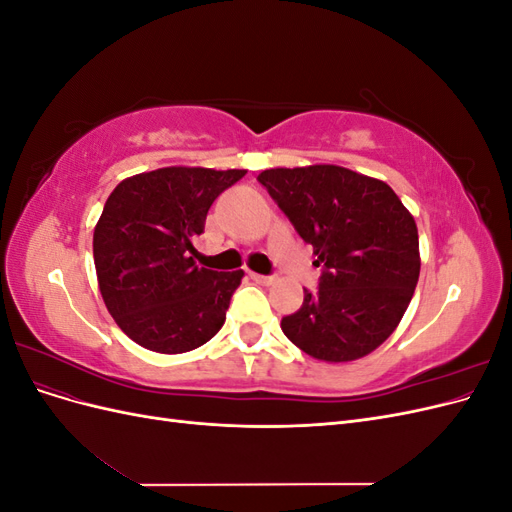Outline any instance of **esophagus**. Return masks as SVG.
Returning <instances> with one entry per match:
<instances>
[{
    "instance_id": "34e87169",
    "label": "esophagus",
    "mask_w": 512,
    "mask_h": 512,
    "mask_svg": "<svg viewBox=\"0 0 512 512\" xmlns=\"http://www.w3.org/2000/svg\"><path fill=\"white\" fill-rule=\"evenodd\" d=\"M250 277H252V280H254L256 284H262V286H271V284L275 282V277H273V275H260V273H250Z\"/></svg>"
}]
</instances>
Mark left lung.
<instances>
[{
    "mask_svg": "<svg viewBox=\"0 0 512 512\" xmlns=\"http://www.w3.org/2000/svg\"><path fill=\"white\" fill-rule=\"evenodd\" d=\"M258 181L314 245L318 290H305L282 331L309 356L329 363L374 352L406 314L421 256L410 211L384 181L350 168L316 164L269 168Z\"/></svg>",
    "mask_w": 512,
    "mask_h": 512,
    "instance_id": "obj_1",
    "label": "left lung"
}]
</instances>
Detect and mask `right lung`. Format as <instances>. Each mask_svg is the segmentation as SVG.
<instances>
[{
	"mask_svg": "<svg viewBox=\"0 0 512 512\" xmlns=\"http://www.w3.org/2000/svg\"><path fill=\"white\" fill-rule=\"evenodd\" d=\"M245 170L168 166L123 179L94 230L106 309L132 342L181 354L222 329L243 271L196 267L194 241L213 200Z\"/></svg>",
	"mask_w": 512,
	"mask_h": 512,
	"instance_id": "obj_1",
	"label": "right lung"
}]
</instances>
